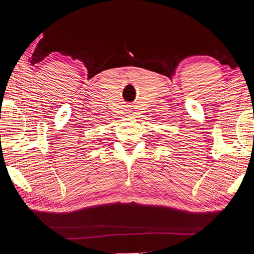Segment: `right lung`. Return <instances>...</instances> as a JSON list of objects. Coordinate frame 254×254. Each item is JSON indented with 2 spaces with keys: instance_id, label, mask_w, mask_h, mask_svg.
Masks as SVG:
<instances>
[{
  "instance_id": "obj_1",
  "label": "right lung",
  "mask_w": 254,
  "mask_h": 254,
  "mask_svg": "<svg viewBox=\"0 0 254 254\" xmlns=\"http://www.w3.org/2000/svg\"><path fill=\"white\" fill-rule=\"evenodd\" d=\"M99 141H100V140H99Z\"/></svg>"
}]
</instances>
